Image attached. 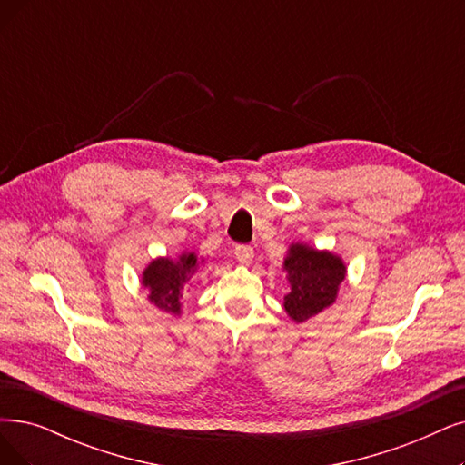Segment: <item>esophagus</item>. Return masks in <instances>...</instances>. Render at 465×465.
I'll return each instance as SVG.
<instances>
[{"mask_svg":"<svg viewBox=\"0 0 465 465\" xmlns=\"http://www.w3.org/2000/svg\"><path fill=\"white\" fill-rule=\"evenodd\" d=\"M234 255H236V259L242 265H250L252 259H253V248H250V246H236L234 248Z\"/></svg>","mask_w":465,"mask_h":465,"instance_id":"obj_1","label":"esophagus"}]
</instances>
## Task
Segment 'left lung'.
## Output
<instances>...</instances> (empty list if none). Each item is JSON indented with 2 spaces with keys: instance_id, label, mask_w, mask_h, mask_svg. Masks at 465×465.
<instances>
[{
  "instance_id": "8db88e82",
  "label": "left lung",
  "mask_w": 465,
  "mask_h": 465,
  "mask_svg": "<svg viewBox=\"0 0 465 465\" xmlns=\"http://www.w3.org/2000/svg\"><path fill=\"white\" fill-rule=\"evenodd\" d=\"M282 269L290 284L284 309L297 324L333 305L347 274L340 255L300 242L288 248Z\"/></svg>"
}]
</instances>
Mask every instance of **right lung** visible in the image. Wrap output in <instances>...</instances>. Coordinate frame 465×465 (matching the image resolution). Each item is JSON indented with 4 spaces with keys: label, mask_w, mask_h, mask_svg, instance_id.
Instances as JSON below:
<instances>
[{
    "label": "right lung",
    "mask_w": 465,
    "mask_h": 465,
    "mask_svg": "<svg viewBox=\"0 0 465 465\" xmlns=\"http://www.w3.org/2000/svg\"><path fill=\"white\" fill-rule=\"evenodd\" d=\"M202 263L203 259H200L194 252H183L175 259H153L141 276V284L148 290V302L179 317L183 290L189 284L193 274L198 272Z\"/></svg>",
    "instance_id": "1"
}]
</instances>
